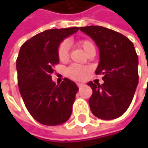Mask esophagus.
Wrapping results in <instances>:
<instances>
[{
	"label": "esophagus",
	"instance_id": "obj_1",
	"mask_svg": "<svg viewBox=\"0 0 148 148\" xmlns=\"http://www.w3.org/2000/svg\"><path fill=\"white\" fill-rule=\"evenodd\" d=\"M77 85L78 86V87H79V88H81V87L84 84H83V83H81V82H77Z\"/></svg>",
	"mask_w": 148,
	"mask_h": 148
}]
</instances>
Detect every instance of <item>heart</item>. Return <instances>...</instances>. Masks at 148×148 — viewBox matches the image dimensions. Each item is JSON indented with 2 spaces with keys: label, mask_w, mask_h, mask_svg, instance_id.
<instances>
[{
  "label": "heart",
  "mask_w": 148,
  "mask_h": 148,
  "mask_svg": "<svg viewBox=\"0 0 148 148\" xmlns=\"http://www.w3.org/2000/svg\"><path fill=\"white\" fill-rule=\"evenodd\" d=\"M78 45L84 50L85 53H86L89 49L91 48H95L93 43H91L90 40H81ZM58 58L61 62H66L68 59L69 57V45L66 42H63L61 43V45L58 48ZM88 68L85 67V66H81L72 65L69 66L66 70V75L69 77H71V79L74 80H82L85 77H86L87 73H88Z\"/></svg>",
  "instance_id": "obj_1"
}]
</instances>
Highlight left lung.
Wrapping results in <instances>:
<instances>
[{
	"instance_id": "obj_1",
	"label": "left lung",
	"mask_w": 148,
	"mask_h": 148,
	"mask_svg": "<svg viewBox=\"0 0 148 148\" xmlns=\"http://www.w3.org/2000/svg\"><path fill=\"white\" fill-rule=\"evenodd\" d=\"M99 49L95 73L104 83H87L92 89L89 99L95 116L105 120L117 119L128 110L138 84V58L134 43L122 34L101 26L80 27Z\"/></svg>"
}]
</instances>
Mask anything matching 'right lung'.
I'll return each instance as SVG.
<instances>
[{
    "mask_svg": "<svg viewBox=\"0 0 148 148\" xmlns=\"http://www.w3.org/2000/svg\"><path fill=\"white\" fill-rule=\"evenodd\" d=\"M78 27L48 29L24 43L16 60L18 86L26 109L38 123L55 126L68 120L78 91L77 84L64 78L56 85L53 66L59 62L61 43Z\"/></svg>",
    "mask_w": 148,
    "mask_h": 148,
    "instance_id": "right-lung-1",
    "label": "right lung"
}]
</instances>
